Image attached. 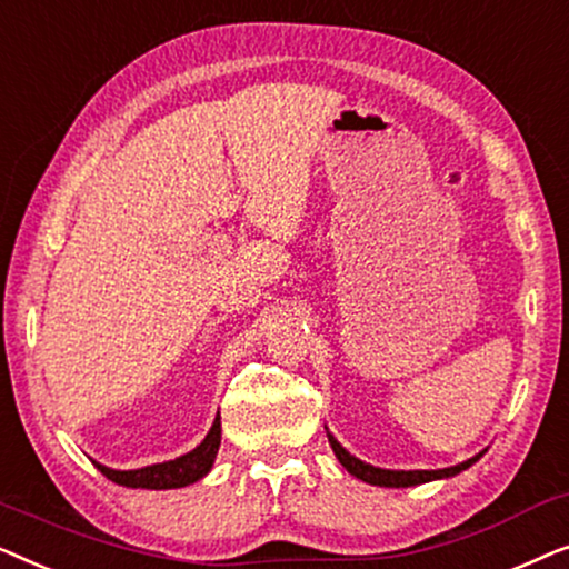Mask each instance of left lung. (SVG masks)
I'll return each instance as SVG.
<instances>
[{
    "label": "left lung",
    "mask_w": 569,
    "mask_h": 569,
    "mask_svg": "<svg viewBox=\"0 0 569 569\" xmlns=\"http://www.w3.org/2000/svg\"><path fill=\"white\" fill-rule=\"evenodd\" d=\"M326 435H329V446L333 450V456L339 458V463L345 466V469L352 473V477L368 481V485H376V487H417V485H427V481H435V479H450L456 477V473H461L469 469L479 461L481 456H485V450L477 456H471L469 461L463 463H456V466H448V469H435V471H425V469H415V471H401V469H380V466H372V463H365L360 458L349 453V450L341 446V442L333 438L329 432V427H326Z\"/></svg>",
    "instance_id": "1"
}]
</instances>
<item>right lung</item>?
<instances>
[{
	"label": "right lung",
	"mask_w": 569,
	"mask_h": 569,
	"mask_svg": "<svg viewBox=\"0 0 569 569\" xmlns=\"http://www.w3.org/2000/svg\"><path fill=\"white\" fill-rule=\"evenodd\" d=\"M220 440H222V425H220V415L214 417L212 427H209L207 438L199 442L197 448L189 450V453L173 458V461H162V463H152L144 466V469H111V466H103L98 461L96 469L108 477L116 485L121 487H131V489H181L189 487L193 481L204 479L209 471H212V463L217 458V450H220Z\"/></svg>",
	"instance_id": "obj_1"
}]
</instances>
